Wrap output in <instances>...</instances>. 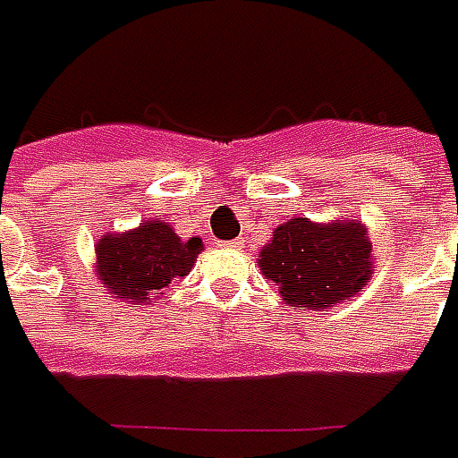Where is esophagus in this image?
Here are the masks:
<instances>
[{
    "label": "esophagus",
    "mask_w": 458,
    "mask_h": 458,
    "mask_svg": "<svg viewBox=\"0 0 458 458\" xmlns=\"http://www.w3.org/2000/svg\"><path fill=\"white\" fill-rule=\"evenodd\" d=\"M226 249H242V246H244V242H242V239H234V242H226Z\"/></svg>",
    "instance_id": "1"
}]
</instances>
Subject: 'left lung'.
I'll list each match as a JSON object with an SVG mask.
<instances>
[{"label": "left lung", "instance_id": "8db88e82", "mask_svg": "<svg viewBox=\"0 0 458 458\" xmlns=\"http://www.w3.org/2000/svg\"><path fill=\"white\" fill-rule=\"evenodd\" d=\"M256 264L268 284L278 286L281 301L296 310L345 303L377 268L368 226L345 216L333 222L293 216L278 224Z\"/></svg>", "mask_w": 458, "mask_h": 458}]
</instances>
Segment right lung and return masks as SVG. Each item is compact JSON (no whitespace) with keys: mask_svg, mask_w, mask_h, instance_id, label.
I'll return each mask as SVG.
<instances>
[{"mask_svg":"<svg viewBox=\"0 0 458 458\" xmlns=\"http://www.w3.org/2000/svg\"><path fill=\"white\" fill-rule=\"evenodd\" d=\"M202 251L199 236L182 239L172 224L148 219L128 232L100 236L93 271L110 298L131 308L152 306L162 288L192 271Z\"/></svg>","mask_w":458,"mask_h":458,"instance_id":"right-lung-1","label":"right lung"}]
</instances>
